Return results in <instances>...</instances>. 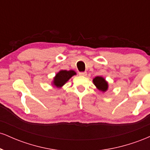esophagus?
I'll return each mask as SVG.
<instances>
[{
  "mask_svg": "<svg viewBox=\"0 0 150 150\" xmlns=\"http://www.w3.org/2000/svg\"><path fill=\"white\" fill-rule=\"evenodd\" d=\"M79 75L80 76H86L87 75V73L86 72H80V73H79Z\"/></svg>",
  "mask_w": 150,
  "mask_h": 150,
  "instance_id": "34e87169",
  "label": "esophagus"
}]
</instances>
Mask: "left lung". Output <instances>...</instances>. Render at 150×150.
<instances>
[{"label":"left lung","mask_w":150,"mask_h":150,"mask_svg":"<svg viewBox=\"0 0 150 150\" xmlns=\"http://www.w3.org/2000/svg\"><path fill=\"white\" fill-rule=\"evenodd\" d=\"M93 82H94V85L97 87V88L99 89V90L101 91V92H104L108 89V82L105 80L104 77L101 76H97L94 77V78L93 79Z\"/></svg>","instance_id":"1"}]
</instances>
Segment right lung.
I'll return each mask as SVG.
<instances>
[{"mask_svg": "<svg viewBox=\"0 0 150 150\" xmlns=\"http://www.w3.org/2000/svg\"><path fill=\"white\" fill-rule=\"evenodd\" d=\"M75 75L76 73L74 70H61L53 78V85L56 87H61Z\"/></svg>", "mask_w": 150, "mask_h": 150, "instance_id": "add662e5", "label": "right lung"}]
</instances>
